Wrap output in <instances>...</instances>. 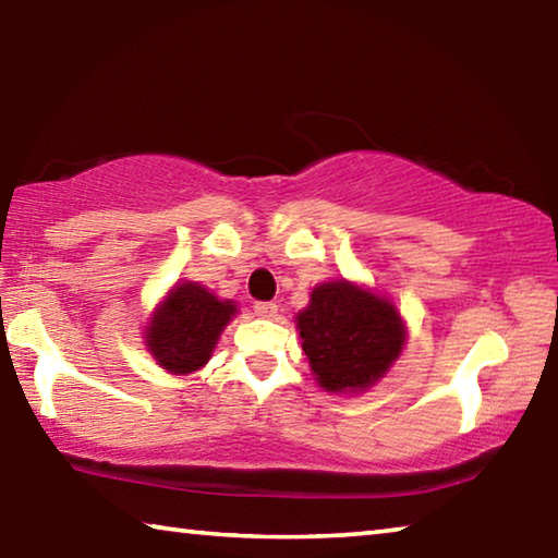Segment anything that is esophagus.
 Segmentation results:
<instances>
[{
  "label": "esophagus",
  "mask_w": 558,
  "mask_h": 558,
  "mask_svg": "<svg viewBox=\"0 0 558 558\" xmlns=\"http://www.w3.org/2000/svg\"><path fill=\"white\" fill-rule=\"evenodd\" d=\"M253 313L260 317H272L278 313V305L276 302H256V305H253Z\"/></svg>",
  "instance_id": "obj_1"
}]
</instances>
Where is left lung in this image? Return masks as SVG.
Wrapping results in <instances>:
<instances>
[{"mask_svg": "<svg viewBox=\"0 0 558 558\" xmlns=\"http://www.w3.org/2000/svg\"><path fill=\"white\" fill-rule=\"evenodd\" d=\"M302 352L327 391H359L381 379L399 356L405 329L391 302L347 280L313 290L298 315Z\"/></svg>", "mask_w": 558, "mask_h": 558, "instance_id": "8db88e82", "label": "left lung"}]
</instances>
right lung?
<instances>
[{
	"label": "right lung",
	"instance_id": "right-lung-1",
	"mask_svg": "<svg viewBox=\"0 0 558 558\" xmlns=\"http://www.w3.org/2000/svg\"><path fill=\"white\" fill-rule=\"evenodd\" d=\"M233 313V302L216 300L196 282L174 286L147 329L149 352L167 372H196L209 362L216 339Z\"/></svg>",
	"mask_w": 558,
	"mask_h": 558
}]
</instances>
